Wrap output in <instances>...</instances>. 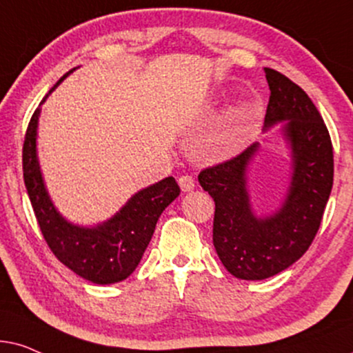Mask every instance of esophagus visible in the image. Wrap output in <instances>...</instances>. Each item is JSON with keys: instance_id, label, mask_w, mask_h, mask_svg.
I'll use <instances>...</instances> for the list:
<instances>
[{"instance_id": "1", "label": "esophagus", "mask_w": 353, "mask_h": 353, "mask_svg": "<svg viewBox=\"0 0 353 353\" xmlns=\"http://www.w3.org/2000/svg\"><path fill=\"white\" fill-rule=\"evenodd\" d=\"M177 182H179L182 192H190V190H194V187H195L194 177L189 176V174H184V176H181L179 181H177Z\"/></svg>"}]
</instances>
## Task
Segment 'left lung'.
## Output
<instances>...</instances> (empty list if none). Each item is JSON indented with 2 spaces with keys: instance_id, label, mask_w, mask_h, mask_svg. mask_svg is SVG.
<instances>
[{
  "instance_id": "left-lung-1",
  "label": "left lung",
  "mask_w": 353,
  "mask_h": 353,
  "mask_svg": "<svg viewBox=\"0 0 353 353\" xmlns=\"http://www.w3.org/2000/svg\"><path fill=\"white\" fill-rule=\"evenodd\" d=\"M265 74L271 92L265 130L288 121L281 132L290 148L292 176L283 205L261 218L252 208L247 171L260 143L199 174L200 185L214 200L216 253L225 270L245 281L271 278L308 250L334 177L331 137L316 106L284 74L270 68Z\"/></svg>"
}]
</instances>
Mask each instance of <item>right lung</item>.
Masks as SVG:
<instances>
[{"instance_id":"1","label":"right lung","mask_w":353,"mask_h":353,"mask_svg":"<svg viewBox=\"0 0 353 353\" xmlns=\"http://www.w3.org/2000/svg\"><path fill=\"white\" fill-rule=\"evenodd\" d=\"M72 70L56 82L48 95ZM48 95L41 103H45ZM40 111L39 106L32 116L22 148L23 182L40 231L54 256L81 278L93 284H114L124 281L142 260L164 208L179 196V185L174 177H166L139 190L112 218L93 228L69 223L54 208L41 177L37 157Z\"/></svg>"}]
</instances>
